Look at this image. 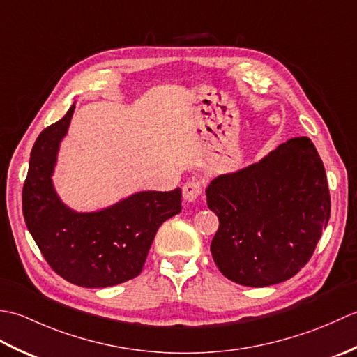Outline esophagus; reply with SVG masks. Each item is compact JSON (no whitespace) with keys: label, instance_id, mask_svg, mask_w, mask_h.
<instances>
[{"label":"esophagus","instance_id":"esophagus-1","mask_svg":"<svg viewBox=\"0 0 357 357\" xmlns=\"http://www.w3.org/2000/svg\"><path fill=\"white\" fill-rule=\"evenodd\" d=\"M202 193V183L201 181H188L183 187V196L185 202H195Z\"/></svg>","mask_w":357,"mask_h":357}]
</instances>
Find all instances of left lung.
Returning <instances> with one entry per match:
<instances>
[{
  "instance_id": "1",
  "label": "left lung",
  "mask_w": 357,
  "mask_h": 357,
  "mask_svg": "<svg viewBox=\"0 0 357 357\" xmlns=\"http://www.w3.org/2000/svg\"><path fill=\"white\" fill-rule=\"evenodd\" d=\"M206 195L219 218L210 245L215 264L245 287L293 278L330 219L327 174L307 136L280 144L259 162L219 174Z\"/></svg>"
}]
</instances>
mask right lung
<instances>
[{"instance_id": "obj_1", "label": "right lung", "mask_w": 357, "mask_h": 357, "mask_svg": "<svg viewBox=\"0 0 357 357\" xmlns=\"http://www.w3.org/2000/svg\"><path fill=\"white\" fill-rule=\"evenodd\" d=\"M75 104L38 136L22 187L26 225L59 276L86 288L123 284L141 273L159 227L181 211V188L138 192L96 211H77L53 187L58 151Z\"/></svg>"}]
</instances>
